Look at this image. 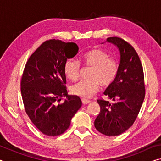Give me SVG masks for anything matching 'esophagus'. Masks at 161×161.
<instances>
[{
	"instance_id": "1",
	"label": "esophagus",
	"mask_w": 161,
	"mask_h": 161,
	"mask_svg": "<svg viewBox=\"0 0 161 161\" xmlns=\"http://www.w3.org/2000/svg\"><path fill=\"white\" fill-rule=\"evenodd\" d=\"M81 102H82L84 104H87V103H89V102H90V101H89V99H81Z\"/></svg>"
}]
</instances>
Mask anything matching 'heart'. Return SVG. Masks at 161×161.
<instances>
[{"mask_svg":"<svg viewBox=\"0 0 161 161\" xmlns=\"http://www.w3.org/2000/svg\"><path fill=\"white\" fill-rule=\"evenodd\" d=\"M80 60L87 66L92 67L90 80H80L72 84L70 91L73 94L84 98H90L99 89V83L102 86H108L113 82L118 73V64L115 59L109 58L105 51L92 49L82 54ZM80 64L75 59H68L64 64V71L67 78L74 81L80 73Z\"/></svg>","mask_w":161,"mask_h":161,"instance_id":"1","label":"heart"}]
</instances>
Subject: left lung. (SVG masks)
Listing matches in <instances>:
<instances>
[{"instance_id": "1", "label": "left lung", "mask_w": 161, "mask_h": 161, "mask_svg": "<svg viewBox=\"0 0 161 161\" xmlns=\"http://www.w3.org/2000/svg\"><path fill=\"white\" fill-rule=\"evenodd\" d=\"M107 42L119 49L120 62L116 79L103 92L113 102L97 100L100 112L94 126L103 135L115 136L134 123L145 97V85L142 65L134 48L120 37H108Z\"/></svg>"}]
</instances>
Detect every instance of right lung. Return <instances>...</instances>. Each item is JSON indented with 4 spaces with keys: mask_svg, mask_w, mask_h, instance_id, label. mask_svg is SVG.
I'll return each mask as SVG.
<instances>
[{
    "mask_svg": "<svg viewBox=\"0 0 161 161\" xmlns=\"http://www.w3.org/2000/svg\"><path fill=\"white\" fill-rule=\"evenodd\" d=\"M76 43L59 40L45 41L30 57L21 80V94L30 119L43 134L61 135L81 107L80 98L68 95L64 67L74 58ZM62 96L64 103L58 104Z\"/></svg>",
    "mask_w": 161,
    "mask_h": 161,
    "instance_id": "add662e5",
    "label": "right lung"
}]
</instances>
